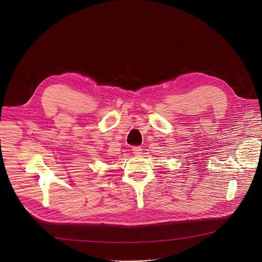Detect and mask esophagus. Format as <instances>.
Returning a JSON list of instances; mask_svg holds the SVG:
<instances>
[{
  "label": "esophagus",
  "instance_id": "34e87169",
  "mask_svg": "<svg viewBox=\"0 0 262 262\" xmlns=\"http://www.w3.org/2000/svg\"><path fill=\"white\" fill-rule=\"evenodd\" d=\"M132 150H133V154H134V155H137V156L142 154V148L139 147V146H134Z\"/></svg>",
  "mask_w": 262,
  "mask_h": 262
}]
</instances>
